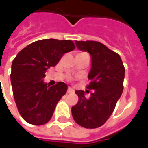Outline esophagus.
Masks as SVG:
<instances>
[{"instance_id": "1", "label": "esophagus", "mask_w": 148, "mask_h": 148, "mask_svg": "<svg viewBox=\"0 0 148 148\" xmlns=\"http://www.w3.org/2000/svg\"><path fill=\"white\" fill-rule=\"evenodd\" d=\"M74 93V91H73V90H71V88H68L67 93Z\"/></svg>"}]
</instances>
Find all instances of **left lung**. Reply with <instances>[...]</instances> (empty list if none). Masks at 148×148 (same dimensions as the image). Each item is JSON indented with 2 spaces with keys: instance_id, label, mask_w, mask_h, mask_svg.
<instances>
[{
  "instance_id": "1",
  "label": "left lung",
  "mask_w": 148,
  "mask_h": 148,
  "mask_svg": "<svg viewBox=\"0 0 148 148\" xmlns=\"http://www.w3.org/2000/svg\"><path fill=\"white\" fill-rule=\"evenodd\" d=\"M78 50L91 56L90 80L87 86L93 90L89 98L82 90H76L78 102L71 112L75 122L86 128H96L105 124L114 110L124 89L125 69L121 56L96 41H75Z\"/></svg>"
}]
</instances>
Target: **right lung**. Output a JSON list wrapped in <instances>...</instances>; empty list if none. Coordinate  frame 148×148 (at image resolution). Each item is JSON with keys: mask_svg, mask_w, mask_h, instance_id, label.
Wrapping results in <instances>:
<instances>
[{"mask_svg": "<svg viewBox=\"0 0 148 148\" xmlns=\"http://www.w3.org/2000/svg\"><path fill=\"white\" fill-rule=\"evenodd\" d=\"M74 49L71 40L42 39L25 47L13 59L10 78L15 102L27 123L42 125L51 120L67 85L58 82L50 86L43 82L45 72Z\"/></svg>", "mask_w": 148, "mask_h": 148, "instance_id": "right-lung-1", "label": "right lung"}]
</instances>
